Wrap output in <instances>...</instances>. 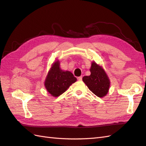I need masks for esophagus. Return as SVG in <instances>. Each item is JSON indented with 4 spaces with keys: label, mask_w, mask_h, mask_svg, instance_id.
<instances>
[{
    "label": "esophagus",
    "mask_w": 146,
    "mask_h": 146,
    "mask_svg": "<svg viewBox=\"0 0 146 146\" xmlns=\"http://www.w3.org/2000/svg\"><path fill=\"white\" fill-rule=\"evenodd\" d=\"M77 79H78V81H81V80H82V76L78 77L77 78Z\"/></svg>",
    "instance_id": "1"
}]
</instances>
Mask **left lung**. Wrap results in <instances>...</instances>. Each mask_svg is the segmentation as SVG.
<instances>
[{"label": "left lung", "instance_id": "obj_1", "mask_svg": "<svg viewBox=\"0 0 146 146\" xmlns=\"http://www.w3.org/2000/svg\"><path fill=\"white\" fill-rule=\"evenodd\" d=\"M91 75L84 76L83 81L89 90L99 98L107 94L110 85V79L104 69L100 66L92 61L90 68Z\"/></svg>", "mask_w": 146, "mask_h": 146}]
</instances>
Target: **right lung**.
I'll return each instance as SVG.
<instances>
[{
  "mask_svg": "<svg viewBox=\"0 0 146 146\" xmlns=\"http://www.w3.org/2000/svg\"><path fill=\"white\" fill-rule=\"evenodd\" d=\"M77 78L68 70L64 71L60 68V62L56 60L52 64L44 82L48 92L53 97H58L64 92Z\"/></svg>",
  "mask_w": 146,
  "mask_h": 146,
  "instance_id": "1",
  "label": "right lung"
}]
</instances>
